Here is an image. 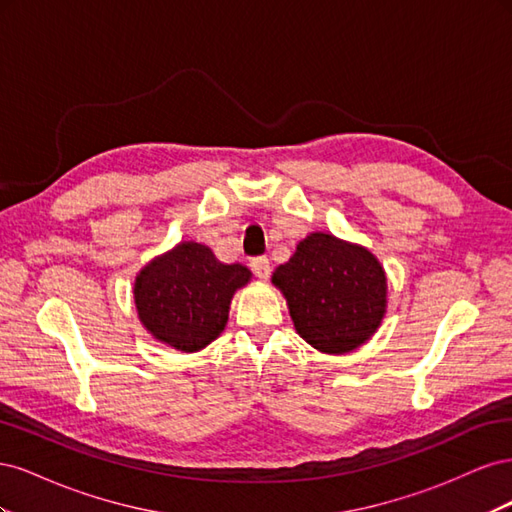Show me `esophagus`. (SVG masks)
Segmentation results:
<instances>
[{"label": "esophagus", "mask_w": 512, "mask_h": 512, "mask_svg": "<svg viewBox=\"0 0 512 512\" xmlns=\"http://www.w3.org/2000/svg\"><path fill=\"white\" fill-rule=\"evenodd\" d=\"M252 269L256 273V277H260V280H269L271 275V262L267 256H258L252 260Z\"/></svg>", "instance_id": "esophagus-1"}]
</instances>
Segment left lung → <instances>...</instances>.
Here are the masks:
<instances>
[{"instance_id": "left-lung-1", "label": "left lung", "mask_w": 512, "mask_h": 512, "mask_svg": "<svg viewBox=\"0 0 512 512\" xmlns=\"http://www.w3.org/2000/svg\"><path fill=\"white\" fill-rule=\"evenodd\" d=\"M294 329L309 346L344 354L363 346L386 314V275L363 245L309 232L273 273Z\"/></svg>"}]
</instances>
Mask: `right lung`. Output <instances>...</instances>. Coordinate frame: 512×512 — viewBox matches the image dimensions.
I'll list each match as a JSON object with an SVG mask.
<instances>
[{
    "instance_id": "add662e5",
    "label": "right lung",
    "mask_w": 512,
    "mask_h": 512,
    "mask_svg": "<svg viewBox=\"0 0 512 512\" xmlns=\"http://www.w3.org/2000/svg\"><path fill=\"white\" fill-rule=\"evenodd\" d=\"M250 277L252 271L239 262L224 265L211 247L183 241L136 275L134 305L153 339L181 352H198L220 337L232 294Z\"/></svg>"
}]
</instances>
